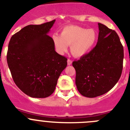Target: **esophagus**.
I'll use <instances>...</instances> for the list:
<instances>
[{"label": "esophagus", "instance_id": "obj_1", "mask_svg": "<svg viewBox=\"0 0 130 130\" xmlns=\"http://www.w3.org/2000/svg\"><path fill=\"white\" fill-rule=\"evenodd\" d=\"M72 60H71V59H68V60H67V64H68V65H71V64H72Z\"/></svg>", "mask_w": 130, "mask_h": 130}]
</instances>
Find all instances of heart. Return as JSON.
Instances as JSON below:
<instances>
[{"label":"heart","mask_w":130,"mask_h":130,"mask_svg":"<svg viewBox=\"0 0 130 130\" xmlns=\"http://www.w3.org/2000/svg\"><path fill=\"white\" fill-rule=\"evenodd\" d=\"M98 40V34L93 29L69 25L65 27L61 35H54L53 40L57 51L63 54L71 45V52L76 58H81L89 53Z\"/></svg>","instance_id":"b5f03b06"}]
</instances>
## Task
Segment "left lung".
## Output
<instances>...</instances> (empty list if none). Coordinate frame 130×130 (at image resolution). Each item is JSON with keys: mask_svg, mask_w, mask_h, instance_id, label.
<instances>
[{"mask_svg": "<svg viewBox=\"0 0 130 130\" xmlns=\"http://www.w3.org/2000/svg\"><path fill=\"white\" fill-rule=\"evenodd\" d=\"M95 47L72 65L76 70L77 90L87 98H95L108 92L121 76L124 49L115 31L99 23Z\"/></svg>", "mask_w": 130, "mask_h": 130, "instance_id": "left-lung-1", "label": "left lung"}]
</instances>
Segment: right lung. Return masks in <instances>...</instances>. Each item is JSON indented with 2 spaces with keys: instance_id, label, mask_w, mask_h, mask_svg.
<instances>
[{
  "instance_id": "1",
  "label": "right lung",
  "mask_w": 130,
  "mask_h": 130,
  "mask_svg": "<svg viewBox=\"0 0 130 130\" xmlns=\"http://www.w3.org/2000/svg\"><path fill=\"white\" fill-rule=\"evenodd\" d=\"M55 20L24 27L11 38L7 62L14 83L29 96L45 98L54 92L67 59L55 51L47 34Z\"/></svg>"
}]
</instances>
